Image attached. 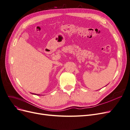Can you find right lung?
<instances>
[{"label":"right lung","mask_w":130,"mask_h":130,"mask_svg":"<svg viewBox=\"0 0 130 130\" xmlns=\"http://www.w3.org/2000/svg\"><path fill=\"white\" fill-rule=\"evenodd\" d=\"M32 94H34V95H40V94H34V93H31Z\"/></svg>","instance_id":"1"}]
</instances>
